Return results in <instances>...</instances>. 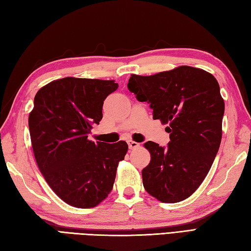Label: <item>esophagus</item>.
<instances>
[{
  "instance_id": "esophagus-1",
  "label": "esophagus",
  "mask_w": 251,
  "mask_h": 251,
  "mask_svg": "<svg viewBox=\"0 0 251 251\" xmlns=\"http://www.w3.org/2000/svg\"><path fill=\"white\" fill-rule=\"evenodd\" d=\"M127 143H128V147H129L130 150H132V149H136V148L139 147V143L136 142V141H132V140H128V141H127Z\"/></svg>"
}]
</instances>
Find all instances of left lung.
Returning <instances> with one entry per match:
<instances>
[{"instance_id":"left-lung-1","label":"left lung","mask_w":251,"mask_h":251,"mask_svg":"<svg viewBox=\"0 0 251 251\" xmlns=\"http://www.w3.org/2000/svg\"><path fill=\"white\" fill-rule=\"evenodd\" d=\"M153 119L169 132L167 147L148 141L151 161L142 169L143 186L162 202L188 199L204 181L219 150L225 114L220 87L212 74L182 66L150 76L131 74L127 84Z\"/></svg>"}]
</instances>
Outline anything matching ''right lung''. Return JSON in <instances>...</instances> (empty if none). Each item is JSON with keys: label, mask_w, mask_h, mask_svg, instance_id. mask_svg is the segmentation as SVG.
I'll return each instance as SVG.
<instances>
[{"label": "right lung", "mask_w": 251, "mask_h": 251, "mask_svg": "<svg viewBox=\"0 0 251 251\" xmlns=\"http://www.w3.org/2000/svg\"><path fill=\"white\" fill-rule=\"evenodd\" d=\"M117 87L114 81L65 77L35 95L29 115L35 161L51 190L69 205L95 207L113 188L128 146L94 142L88 135L102 119L104 99Z\"/></svg>", "instance_id": "add662e5"}]
</instances>
